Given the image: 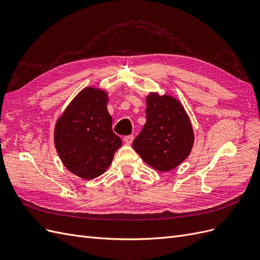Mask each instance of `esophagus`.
Instances as JSON below:
<instances>
[{
  "mask_svg": "<svg viewBox=\"0 0 260 260\" xmlns=\"http://www.w3.org/2000/svg\"><path fill=\"white\" fill-rule=\"evenodd\" d=\"M133 139H135V137H133V135H129V136H125L124 138H123V142L125 143V144H131L132 143V141H133Z\"/></svg>",
  "mask_w": 260,
  "mask_h": 260,
  "instance_id": "obj_1",
  "label": "esophagus"
}]
</instances>
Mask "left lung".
<instances>
[{"label":"left lung","instance_id":"1","mask_svg":"<svg viewBox=\"0 0 260 260\" xmlns=\"http://www.w3.org/2000/svg\"><path fill=\"white\" fill-rule=\"evenodd\" d=\"M193 129L180 102L151 93L146 98V123L132 143L146 164L159 171L176 168L190 155Z\"/></svg>","mask_w":260,"mask_h":260}]
</instances>
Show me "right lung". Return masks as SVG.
I'll return each instance as SVG.
<instances>
[{"label":"right lung","mask_w":260,"mask_h":260,"mask_svg":"<svg viewBox=\"0 0 260 260\" xmlns=\"http://www.w3.org/2000/svg\"><path fill=\"white\" fill-rule=\"evenodd\" d=\"M107 101L106 92L85 88L55 125L54 143L58 156L70 172L82 179L104 174L122 144L113 131Z\"/></svg>","instance_id":"add662e5"}]
</instances>
